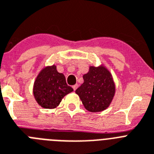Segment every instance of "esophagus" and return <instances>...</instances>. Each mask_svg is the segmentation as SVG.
<instances>
[{"instance_id": "34e87169", "label": "esophagus", "mask_w": 154, "mask_h": 154, "mask_svg": "<svg viewBox=\"0 0 154 154\" xmlns=\"http://www.w3.org/2000/svg\"><path fill=\"white\" fill-rule=\"evenodd\" d=\"M72 88H73V90H74V91H75L76 89L78 88V84H75V85H74V86H72Z\"/></svg>"}]
</instances>
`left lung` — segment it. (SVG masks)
Returning a JSON list of instances; mask_svg holds the SVG:
<instances>
[{
  "mask_svg": "<svg viewBox=\"0 0 154 154\" xmlns=\"http://www.w3.org/2000/svg\"><path fill=\"white\" fill-rule=\"evenodd\" d=\"M84 82L75 91L85 109L91 112L107 109L115 94V83L111 73L103 65L91 66L83 75Z\"/></svg>",
  "mask_w": 154,
  "mask_h": 154,
  "instance_id": "8db88e82",
  "label": "left lung"
}]
</instances>
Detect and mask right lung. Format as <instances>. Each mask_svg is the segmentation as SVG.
<instances>
[{"instance_id":"add662e5","label":"right lung","mask_w":154,"mask_h":154,"mask_svg":"<svg viewBox=\"0 0 154 154\" xmlns=\"http://www.w3.org/2000/svg\"><path fill=\"white\" fill-rule=\"evenodd\" d=\"M73 89L68 86L65 77L57 72L55 65L43 68L37 76L34 84V98L44 109H54L63 97Z\"/></svg>"}]
</instances>
